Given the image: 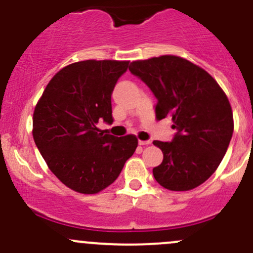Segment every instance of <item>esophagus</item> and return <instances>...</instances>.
<instances>
[{
  "instance_id": "1",
  "label": "esophagus",
  "mask_w": 253,
  "mask_h": 253,
  "mask_svg": "<svg viewBox=\"0 0 253 253\" xmlns=\"http://www.w3.org/2000/svg\"><path fill=\"white\" fill-rule=\"evenodd\" d=\"M149 141H138V144L139 145H148V144H149Z\"/></svg>"
}]
</instances>
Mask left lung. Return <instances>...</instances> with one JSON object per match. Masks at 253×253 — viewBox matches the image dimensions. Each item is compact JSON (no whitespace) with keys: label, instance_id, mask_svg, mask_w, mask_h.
I'll return each mask as SVG.
<instances>
[{"label":"left lung","instance_id":"left-lung-1","mask_svg":"<svg viewBox=\"0 0 253 253\" xmlns=\"http://www.w3.org/2000/svg\"><path fill=\"white\" fill-rule=\"evenodd\" d=\"M129 71L157 98V119L171 117L176 129L171 142H153L164 154L153 169L155 180L170 191L197 187L215 171L233 137L225 93L203 68L178 56L134 61Z\"/></svg>","mask_w":253,"mask_h":253}]
</instances>
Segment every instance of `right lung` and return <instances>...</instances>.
<instances>
[{
  "instance_id": "1",
  "label": "right lung",
  "mask_w": 253,
  "mask_h": 253,
  "mask_svg": "<svg viewBox=\"0 0 253 253\" xmlns=\"http://www.w3.org/2000/svg\"><path fill=\"white\" fill-rule=\"evenodd\" d=\"M128 61L86 60L56 73L38 101L33 137L47 167L79 193L100 192L111 185L133 155V134L115 137L96 127L112 122L111 94Z\"/></svg>"
}]
</instances>
